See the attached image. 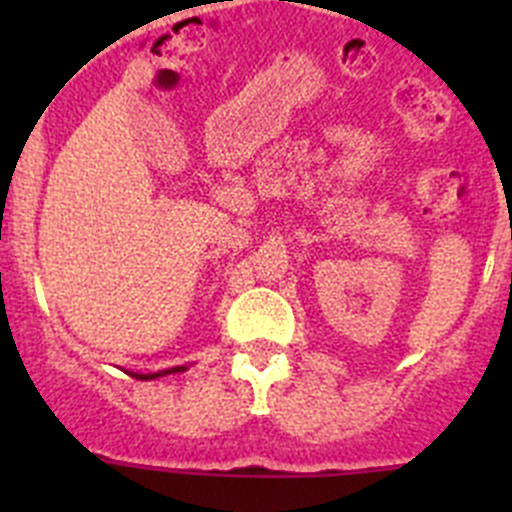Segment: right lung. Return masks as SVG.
Returning a JSON list of instances; mask_svg holds the SVG:
<instances>
[{"mask_svg": "<svg viewBox=\"0 0 512 512\" xmlns=\"http://www.w3.org/2000/svg\"><path fill=\"white\" fill-rule=\"evenodd\" d=\"M179 372H187V366H171V369H164V372H153V374L130 372V377L143 379V382H148V379H158V377H166V374H179Z\"/></svg>", "mask_w": 512, "mask_h": 512, "instance_id": "obj_1", "label": "right lung"}]
</instances>
